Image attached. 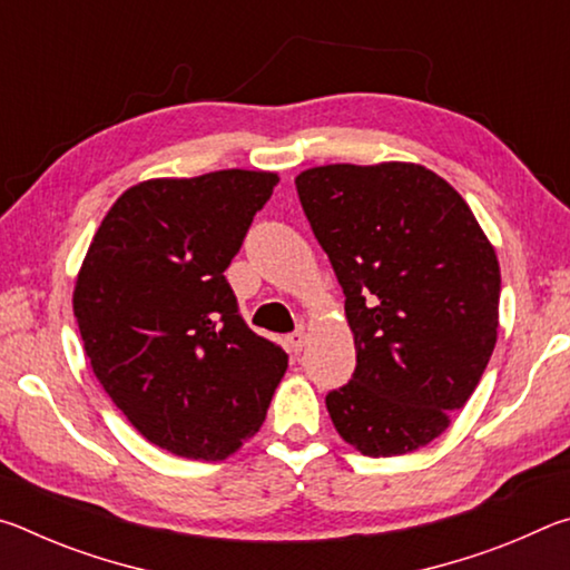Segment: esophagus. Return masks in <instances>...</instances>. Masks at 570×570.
Listing matches in <instances>:
<instances>
[{"mask_svg":"<svg viewBox=\"0 0 570 570\" xmlns=\"http://www.w3.org/2000/svg\"><path fill=\"white\" fill-rule=\"evenodd\" d=\"M304 344H306V330H304V326H298V330L292 336H288V350L298 354L304 350Z\"/></svg>","mask_w":570,"mask_h":570,"instance_id":"obj_1","label":"esophagus"}]
</instances>
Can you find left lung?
<instances>
[{
  "label": "left lung",
  "instance_id": "1",
  "mask_svg": "<svg viewBox=\"0 0 570 570\" xmlns=\"http://www.w3.org/2000/svg\"><path fill=\"white\" fill-rule=\"evenodd\" d=\"M296 190L356 350L352 382L326 394V410L362 455H407L450 428L493 356L495 248L465 198L417 163L316 166Z\"/></svg>",
  "mask_w": 570,
  "mask_h": 570
}]
</instances>
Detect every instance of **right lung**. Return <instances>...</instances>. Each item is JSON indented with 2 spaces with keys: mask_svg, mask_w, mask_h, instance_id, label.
<instances>
[{
  "mask_svg": "<svg viewBox=\"0 0 570 570\" xmlns=\"http://www.w3.org/2000/svg\"><path fill=\"white\" fill-rule=\"evenodd\" d=\"M278 173L150 178L105 214L72 312L95 377L153 445L226 460L266 420L288 356L240 320L224 272Z\"/></svg>",
  "mask_w": 570,
  "mask_h": 570,
  "instance_id": "obj_1",
  "label": "right lung"
}]
</instances>
